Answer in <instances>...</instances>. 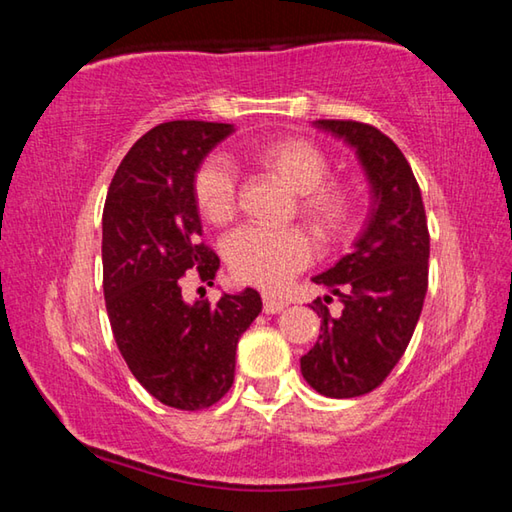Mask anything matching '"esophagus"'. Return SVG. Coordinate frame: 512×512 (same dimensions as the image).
Returning a JSON list of instances; mask_svg holds the SVG:
<instances>
[{
	"mask_svg": "<svg viewBox=\"0 0 512 512\" xmlns=\"http://www.w3.org/2000/svg\"><path fill=\"white\" fill-rule=\"evenodd\" d=\"M289 305L284 302L282 298H275V296H264V311L266 314H280V311L287 309Z\"/></svg>",
	"mask_w": 512,
	"mask_h": 512,
	"instance_id": "34e87169",
	"label": "esophagus"
}]
</instances>
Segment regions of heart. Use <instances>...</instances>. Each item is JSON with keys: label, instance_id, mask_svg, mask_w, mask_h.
I'll return each mask as SVG.
<instances>
[{"label": "heart", "instance_id": "b5f03b06", "mask_svg": "<svg viewBox=\"0 0 512 512\" xmlns=\"http://www.w3.org/2000/svg\"><path fill=\"white\" fill-rule=\"evenodd\" d=\"M246 160L296 194L298 214L320 241H336L350 230L352 192L348 185L327 178V155L316 144L284 137L246 151ZM192 194L207 223L223 225L235 216L237 180L223 160L207 158L196 169ZM225 259L239 282L280 289L309 264L311 241L302 228H241L225 241Z\"/></svg>", "mask_w": 512, "mask_h": 512}]
</instances>
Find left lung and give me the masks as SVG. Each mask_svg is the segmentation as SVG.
<instances>
[{"instance_id": "obj_1", "label": "left lung", "mask_w": 512, "mask_h": 512, "mask_svg": "<svg viewBox=\"0 0 512 512\" xmlns=\"http://www.w3.org/2000/svg\"><path fill=\"white\" fill-rule=\"evenodd\" d=\"M314 126L357 151L370 183L366 228L352 253L314 277L341 300L339 316L323 300L311 309L320 336L300 359L302 377L325 397H359L384 381L409 345L427 296L429 230L411 164L397 144L361 121L318 119Z\"/></svg>"}]
</instances>
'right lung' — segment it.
<instances>
[{
  "mask_svg": "<svg viewBox=\"0 0 512 512\" xmlns=\"http://www.w3.org/2000/svg\"><path fill=\"white\" fill-rule=\"evenodd\" d=\"M235 126L167 121L133 144L103 207V296L121 357L155 400L207 409L235 381L239 336L262 311L255 289L216 305L185 302L180 277L214 284L219 257L205 244L192 183L205 155Z\"/></svg>",
  "mask_w": 512,
  "mask_h": 512,
  "instance_id": "add662e5",
  "label": "right lung"
}]
</instances>
